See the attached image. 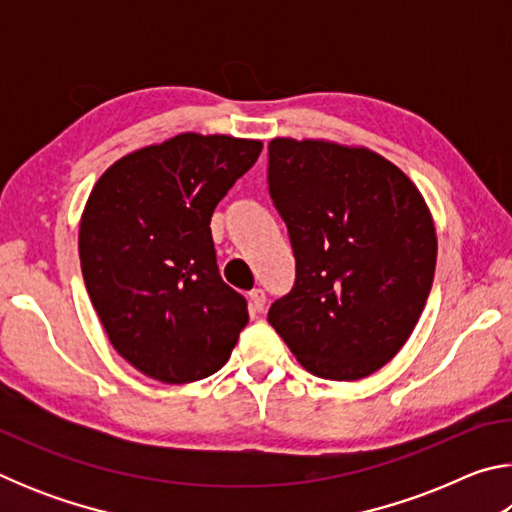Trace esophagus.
<instances>
[{"mask_svg":"<svg viewBox=\"0 0 512 512\" xmlns=\"http://www.w3.org/2000/svg\"><path fill=\"white\" fill-rule=\"evenodd\" d=\"M248 302H250V309H253L255 314H262V311L266 309V293L262 289L250 291Z\"/></svg>","mask_w":512,"mask_h":512,"instance_id":"esophagus-1","label":"esophagus"}]
</instances>
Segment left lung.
Returning <instances> with one entry per match:
<instances>
[{
    "label": "left lung",
    "mask_w": 512,
    "mask_h": 512,
    "mask_svg": "<svg viewBox=\"0 0 512 512\" xmlns=\"http://www.w3.org/2000/svg\"><path fill=\"white\" fill-rule=\"evenodd\" d=\"M268 192L296 255V284L268 323L316 377L357 381L384 368L418 325L436 271L420 189L366 146L275 137Z\"/></svg>",
    "instance_id": "1"
}]
</instances>
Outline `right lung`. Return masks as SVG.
I'll use <instances>...</instances> for the list:
<instances>
[{
	"label": "right lung",
	"instance_id": "add662e5",
	"mask_svg": "<svg viewBox=\"0 0 512 512\" xmlns=\"http://www.w3.org/2000/svg\"><path fill=\"white\" fill-rule=\"evenodd\" d=\"M262 140L180 133L119 158L83 207L79 257L108 339L142 375L189 384L230 359L246 300L221 280L214 207Z\"/></svg>",
	"mask_w": 512,
	"mask_h": 512
}]
</instances>
